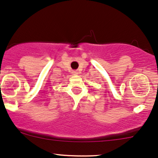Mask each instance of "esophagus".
<instances>
[{"mask_svg":"<svg viewBox=\"0 0 158 158\" xmlns=\"http://www.w3.org/2000/svg\"><path fill=\"white\" fill-rule=\"evenodd\" d=\"M72 73H73V75H77L78 74V72L76 70H73L72 72Z\"/></svg>","mask_w":158,"mask_h":158,"instance_id":"obj_1","label":"esophagus"}]
</instances>
